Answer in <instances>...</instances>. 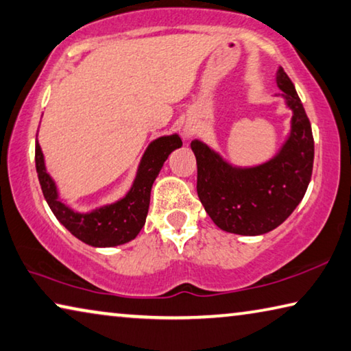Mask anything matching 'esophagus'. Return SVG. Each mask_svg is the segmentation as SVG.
<instances>
[{"instance_id": "34e87169", "label": "esophagus", "mask_w": 351, "mask_h": 351, "mask_svg": "<svg viewBox=\"0 0 351 351\" xmlns=\"http://www.w3.org/2000/svg\"><path fill=\"white\" fill-rule=\"evenodd\" d=\"M184 136H186V137H191V136H192V131L187 130V128H186V130H184Z\"/></svg>"}]
</instances>
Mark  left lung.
<instances>
[{"label": "left lung", "mask_w": 351, "mask_h": 351, "mask_svg": "<svg viewBox=\"0 0 351 351\" xmlns=\"http://www.w3.org/2000/svg\"><path fill=\"white\" fill-rule=\"evenodd\" d=\"M276 84L292 109L287 141L267 162L236 167L202 141H192L197 158V192L206 213L226 232L265 234L280 226L302 202L314 164V137L302 99L286 71L278 69Z\"/></svg>", "instance_id": "left-lung-1"}]
</instances>
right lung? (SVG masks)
<instances>
[{"mask_svg": "<svg viewBox=\"0 0 351 351\" xmlns=\"http://www.w3.org/2000/svg\"><path fill=\"white\" fill-rule=\"evenodd\" d=\"M181 145L182 141L178 134L156 138L143 153L134 182L126 195L90 213H77L60 202L58 186L48 175L38 142H36V170L49 209L71 234L92 247H117L136 239L145 225L153 182L169 154Z\"/></svg>", "mask_w": 351, "mask_h": 351, "instance_id": "1", "label": "right lung"}]
</instances>
